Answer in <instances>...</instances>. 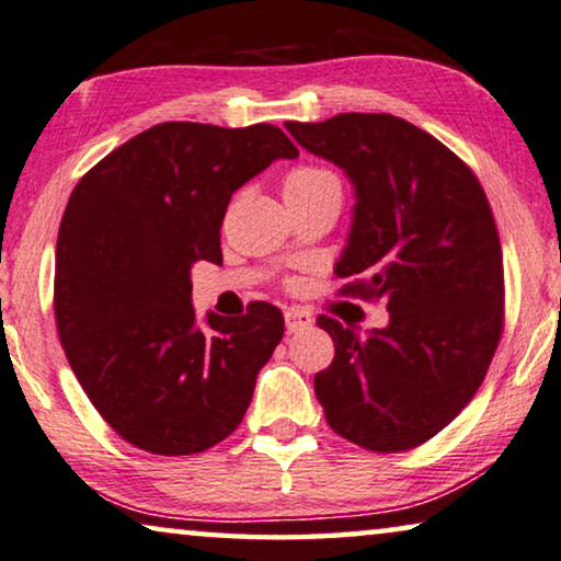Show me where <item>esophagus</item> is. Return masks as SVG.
Wrapping results in <instances>:
<instances>
[{"label":"esophagus","instance_id":"1","mask_svg":"<svg viewBox=\"0 0 561 561\" xmlns=\"http://www.w3.org/2000/svg\"><path fill=\"white\" fill-rule=\"evenodd\" d=\"M313 323V316L308 311H300V308H288L286 311V329L288 334H296V331H304Z\"/></svg>","mask_w":561,"mask_h":561}]
</instances>
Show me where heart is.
Returning <instances> with one entry per match:
<instances>
[{"label": "heart", "mask_w": 561, "mask_h": 561, "mask_svg": "<svg viewBox=\"0 0 561 561\" xmlns=\"http://www.w3.org/2000/svg\"><path fill=\"white\" fill-rule=\"evenodd\" d=\"M323 186H341L339 176L331 172V169L313 164L290 169L286 180H283V192H286V197H300V194H311L316 190H323Z\"/></svg>", "instance_id": "obj_1"}]
</instances>
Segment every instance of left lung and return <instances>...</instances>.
Listing matches in <instances>:
<instances>
[{"label": "left lung", "mask_w": 561, "mask_h": 561, "mask_svg": "<svg viewBox=\"0 0 561 561\" xmlns=\"http://www.w3.org/2000/svg\"><path fill=\"white\" fill-rule=\"evenodd\" d=\"M286 128L356 190L341 296L389 311L387 329L367 336L316 319L336 346L316 397L331 430L359 448H417L473 400L501 341L503 255L489 197L448 146L389 113Z\"/></svg>", "instance_id": "left-lung-1"}]
</instances>
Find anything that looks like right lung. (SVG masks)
Segmentation results:
<instances>
[{"label": "right lung", "mask_w": 561, "mask_h": 561, "mask_svg": "<svg viewBox=\"0 0 561 561\" xmlns=\"http://www.w3.org/2000/svg\"><path fill=\"white\" fill-rule=\"evenodd\" d=\"M298 149L278 126L167 121L103 157L72 190L55 248V323L101 417L136 448L192 456L242 422L283 313L194 323V263H220L234 190Z\"/></svg>", "instance_id": "obj_1"}]
</instances>
